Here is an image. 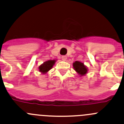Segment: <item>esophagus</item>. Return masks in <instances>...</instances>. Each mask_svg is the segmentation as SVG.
<instances>
[{
	"label": "esophagus",
	"instance_id": "esophagus-1",
	"mask_svg": "<svg viewBox=\"0 0 124 124\" xmlns=\"http://www.w3.org/2000/svg\"><path fill=\"white\" fill-rule=\"evenodd\" d=\"M66 59H67V57H66V56H62V61H66Z\"/></svg>",
	"mask_w": 124,
	"mask_h": 124
}]
</instances>
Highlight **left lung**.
I'll list each match as a JSON object with an SVG mask.
<instances>
[{"mask_svg":"<svg viewBox=\"0 0 124 124\" xmlns=\"http://www.w3.org/2000/svg\"><path fill=\"white\" fill-rule=\"evenodd\" d=\"M73 67L74 70L77 71L78 74H79L81 76H83L87 72V67L84 65V63L79 61H75L73 63Z\"/></svg>","mask_w":124,"mask_h":124,"instance_id":"left-lung-1","label":"left lung"}]
</instances>
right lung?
I'll list each match as a JSON object with an SVG mask.
<instances>
[{
    "mask_svg": "<svg viewBox=\"0 0 124 124\" xmlns=\"http://www.w3.org/2000/svg\"><path fill=\"white\" fill-rule=\"evenodd\" d=\"M55 62V60H53V61H52V60H50V61H46V62H44L43 64H41V65L39 67L40 72L45 74L46 73L48 72L50 69H52V68L53 67V65L54 64Z\"/></svg>",
    "mask_w": 124,
    "mask_h": 124,
    "instance_id": "add662e5",
    "label": "right lung"
}]
</instances>
